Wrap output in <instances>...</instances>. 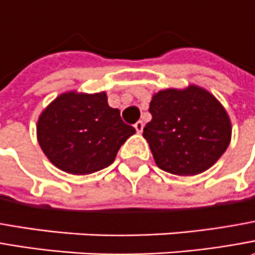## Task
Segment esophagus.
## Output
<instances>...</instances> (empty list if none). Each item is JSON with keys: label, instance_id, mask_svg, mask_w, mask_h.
Wrapping results in <instances>:
<instances>
[{"label": "esophagus", "instance_id": "1", "mask_svg": "<svg viewBox=\"0 0 255 255\" xmlns=\"http://www.w3.org/2000/svg\"><path fill=\"white\" fill-rule=\"evenodd\" d=\"M134 128H135L138 134H141V132H142V129H144V123H142V121H136L135 124H134Z\"/></svg>", "mask_w": 255, "mask_h": 255}]
</instances>
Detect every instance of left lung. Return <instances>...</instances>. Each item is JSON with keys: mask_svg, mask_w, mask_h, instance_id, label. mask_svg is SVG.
I'll list each match as a JSON object with an SVG mask.
<instances>
[{"mask_svg": "<svg viewBox=\"0 0 255 255\" xmlns=\"http://www.w3.org/2000/svg\"><path fill=\"white\" fill-rule=\"evenodd\" d=\"M149 113L152 120L142 135L165 172L179 176L202 173L230 144L227 113L213 94L199 86L158 92L149 103Z\"/></svg>", "mask_w": 255, "mask_h": 255, "instance_id": "left-lung-1", "label": "left lung"}]
</instances>
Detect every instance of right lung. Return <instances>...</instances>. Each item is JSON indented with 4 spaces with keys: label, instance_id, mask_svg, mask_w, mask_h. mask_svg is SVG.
Returning a JSON list of instances; mask_svg holds the SVG:
<instances>
[{
    "label": "right lung",
    "instance_id": "1",
    "mask_svg": "<svg viewBox=\"0 0 255 255\" xmlns=\"http://www.w3.org/2000/svg\"><path fill=\"white\" fill-rule=\"evenodd\" d=\"M135 132L104 92L60 94L42 111L36 134L40 148L56 168L87 175L114 162L120 146Z\"/></svg>",
    "mask_w": 255,
    "mask_h": 255
}]
</instances>
